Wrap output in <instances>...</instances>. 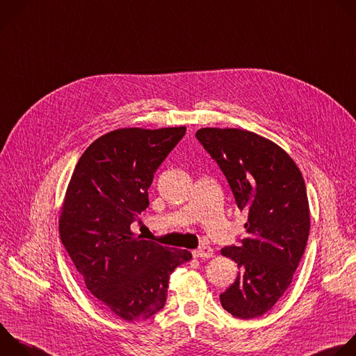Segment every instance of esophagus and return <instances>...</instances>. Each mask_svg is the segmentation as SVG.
<instances>
[{"instance_id":"1","label":"esophagus","mask_w":356,"mask_h":356,"mask_svg":"<svg viewBox=\"0 0 356 356\" xmlns=\"http://www.w3.org/2000/svg\"><path fill=\"white\" fill-rule=\"evenodd\" d=\"M212 254H213V250L209 246H205V245L193 252V256L195 259H209V257H212Z\"/></svg>"}]
</instances>
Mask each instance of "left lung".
<instances>
[{"label": "left lung", "instance_id": "left-lung-1", "mask_svg": "<svg viewBox=\"0 0 356 356\" xmlns=\"http://www.w3.org/2000/svg\"><path fill=\"white\" fill-rule=\"evenodd\" d=\"M195 137L226 176L236 205L249 211L243 246L220 250L241 270L220 305L238 318L260 317L289 288L305 253L310 211L303 176L280 145L256 133L207 127Z\"/></svg>", "mask_w": 356, "mask_h": 356}]
</instances>
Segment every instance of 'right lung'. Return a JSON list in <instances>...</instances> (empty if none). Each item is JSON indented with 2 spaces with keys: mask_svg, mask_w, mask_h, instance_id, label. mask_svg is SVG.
Masks as SVG:
<instances>
[{
  "mask_svg": "<svg viewBox=\"0 0 356 356\" xmlns=\"http://www.w3.org/2000/svg\"><path fill=\"white\" fill-rule=\"evenodd\" d=\"M184 134V126L110 131L82 154L65 191L61 242L88 291L129 323L158 313L170 274L191 260L188 250L170 252L130 229L149 205L154 173Z\"/></svg>",
  "mask_w": 356,
  "mask_h": 356,
  "instance_id": "1",
  "label": "right lung"
}]
</instances>
